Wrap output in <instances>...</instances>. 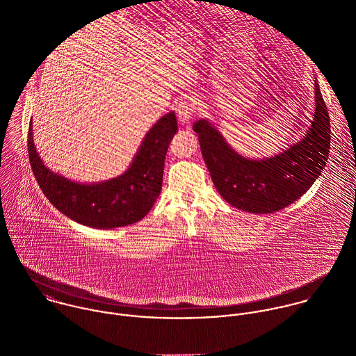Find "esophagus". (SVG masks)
Listing matches in <instances>:
<instances>
[{"label":"esophagus","mask_w":356,"mask_h":356,"mask_svg":"<svg viewBox=\"0 0 356 356\" xmlns=\"http://www.w3.org/2000/svg\"><path fill=\"white\" fill-rule=\"evenodd\" d=\"M196 112V102L192 97L184 99L177 105V116L181 123H188Z\"/></svg>","instance_id":"1"}]
</instances>
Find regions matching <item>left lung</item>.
<instances>
[{"label":"left lung","mask_w":356,"mask_h":356,"mask_svg":"<svg viewBox=\"0 0 356 356\" xmlns=\"http://www.w3.org/2000/svg\"><path fill=\"white\" fill-rule=\"evenodd\" d=\"M204 161L219 195L236 208L271 213L300 199L323 171L330 148V120L315 81V113L305 137L268 159H247L230 148L205 119L195 122Z\"/></svg>","instance_id":"obj_1"}]
</instances>
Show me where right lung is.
<instances>
[{
    "label": "right lung",
    "instance_id": "add662e5",
    "mask_svg": "<svg viewBox=\"0 0 356 356\" xmlns=\"http://www.w3.org/2000/svg\"><path fill=\"white\" fill-rule=\"evenodd\" d=\"M178 130L175 112L161 116L147 133L124 174L99 184H78L51 171L41 160L29 127V157L47 199L70 219L95 229H113L141 220L160 195L164 159Z\"/></svg>",
    "mask_w": 356,
    "mask_h": 356
}]
</instances>
